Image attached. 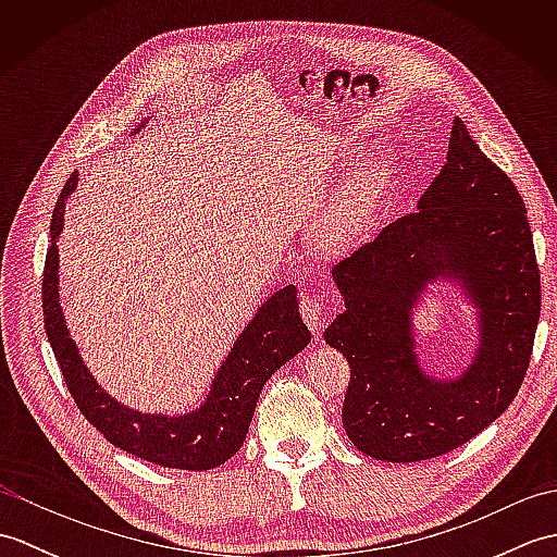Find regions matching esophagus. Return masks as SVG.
Here are the masks:
<instances>
[{"instance_id": "34e87169", "label": "esophagus", "mask_w": 557, "mask_h": 557, "mask_svg": "<svg viewBox=\"0 0 557 557\" xmlns=\"http://www.w3.org/2000/svg\"><path fill=\"white\" fill-rule=\"evenodd\" d=\"M333 311V306H330L327 301H323V299H318V297H304L301 299V318L306 321V325H309L313 333L318 335L321 333V327H323V318H325V313H330Z\"/></svg>"}]
</instances>
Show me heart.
<instances>
[{
	"label": "heart",
	"instance_id": "heart-1",
	"mask_svg": "<svg viewBox=\"0 0 557 557\" xmlns=\"http://www.w3.org/2000/svg\"><path fill=\"white\" fill-rule=\"evenodd\" d=\"M377 184H381V168H377V164H371V168L363 172L361 182H357V186L351 188L349 196L342 200V203L333 210V215L327 218L323 227V239L327 246L342 248L354 242V236H357L361 230L363 208L375 194Z\"/></svg>",
	"mask_w": 557,
	"mask_h": 557
}]
</instances>
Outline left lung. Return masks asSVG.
I'll list each match as a JSON object with an SVG mask.
<instances>
[{"mask_svg": "<svg viewBox=\"0 0 557 557\" xmlns=\"http://www.w3.org/2000/svg\"><path fill=\"white\" fill-rule=\"evenodd\" d=\"M435 269L465 271L484 309V347L459 382L437 384L410 351V292ZM345 313L325 342L349 361L342 423L363 455L421 461L469 443L512 405L534 351L541 272L524 200L455 120L447 162L419 210L333 268Z\"/></svg>", "mask_w": 557, "mask_h": 557, "instance_id": "obj_1", "label": "left lung"}]
</instances>
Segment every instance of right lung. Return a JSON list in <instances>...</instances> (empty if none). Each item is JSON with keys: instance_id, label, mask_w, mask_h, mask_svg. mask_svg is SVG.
I'll use <instances>...</instances> for the list:
<instances>
[{"instance_id": "right-lung-1", "label": "right lung", "mask_w": 557, "mask_h": 557, "mask_svg": "<svg viewBox=\"0 0 557 557\" xmlns=\"http://www.w3.org/2000/svg\"><path fill=\"white\" fill-rule=\"evenodd\" d=\"M78 174L74 172L64 184V191L54 206L50 224L52 242L45 256L42 272V315L47 339L54 359L62 369L69 395L78 411L108 441L158 467L208 471L224 465L239 453L251 425L256 401L268 377L282 363L309 345L311 333L299 315L297 287H285L260 306V311L236 345L212 383L206 405L186 417H148L122 407L92 381L83 366L78 349L71 342L62 309L57 299V236L62 232L64 198L74 191Z\"/></svg>"}]
</instances>
